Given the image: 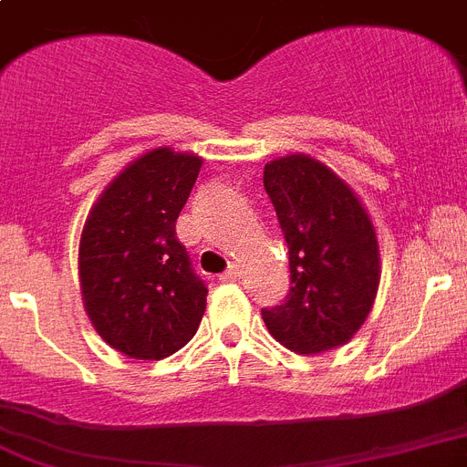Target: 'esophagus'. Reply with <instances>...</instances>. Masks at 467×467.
<instances>
[{
  "label": "esophagus",
  "mask_w": 467,
  "mask_h": 467,
  "mask_svg": "<svg viewBox=\"0 0 467 467\" xmlns=\"http://www.w3.org/2000/svg\"><path fill=\"white\" fill-rule=\"evenodd\" d=\"M239 276H242V272H239L237 265H233L228 272H223V275H221V281H237Z\"/></svg>",
  "instance_id": "esophagus-1"
}]
</instances>
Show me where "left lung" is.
Wrapping results in <instances>:
<instances>
[{"instance_id":"left-lung-1","label":"left lung","mask_w":467,"mask_h":467,"mask_svg":"<svg viewBox=\"0 0 467 467\" xmlns=\"http://www.w3.org/2000/svg\"><path fill=\"white\" fill-rule=\"evenodd\" d=\"M265 191L288 244L291 293L265 309L276 342L323 354L354 337L372 312L381 279L379 242L354 188L306 153L265 165Z\"/></svg>"}]
</instances>
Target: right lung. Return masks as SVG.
Returning a JSON list of instances; mask_svg holds the SVG:
<instances>
[{"label":"right lung","mask_w":467,"mask_h":467,"mask_svg":"<svg viewBox=\"0 0 467 467\" xmlns=\"http://www.w3.org/2000/svg\"><path fill=\"white\" fill-rule=\"evenodd\" d=\"M202 158L170 146L130 162L92 204L78 244L86 314L111 348L137 360H161L186 347L207 306L176 239V218Z\"/></svg>","instance_id":"1"}]
</instances>
